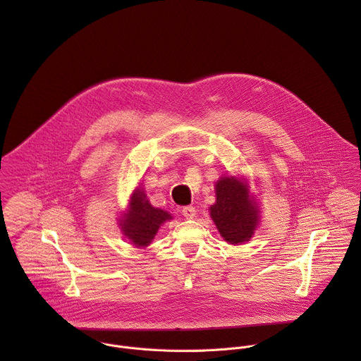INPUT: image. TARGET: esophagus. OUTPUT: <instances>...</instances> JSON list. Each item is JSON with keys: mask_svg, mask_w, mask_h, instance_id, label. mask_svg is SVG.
<instances>
[{"mask_svg": "<svg viewBox=\"0 0 361 361\" xmlns=\"http://www.w3.org/2000/svg\"><path fill=\"white\" fill-rule=\"evenodd\" d=\"M181 213H183V216L187 219V220H191V219H194L195 217V209L192 207V205H187V207H184L183 210H181Z\"/></svg>", "mask_w": 361, "mask_h": 361, "instance_id": "1", "label": "esophagus"}]
</instances>
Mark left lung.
<instances>
[{
	"instance_id": "obj_1",
	"label": "left lung",
	"mask_w": 361,
	"mask_h": 361,
	"mask_svg": "<svg viewBox=\"0 0 361 361\" xmlns=\"http://www.w3.org/2000/svg\"><path fill=\"white\" fill-rule=\"evenodd\" d=\"M209 212L220 235L234 245L250 241L260 224V204L241 176H223L216 181V202Z\"/></svg>"
}]
</instances>
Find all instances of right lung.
I'll return each instance as SVG.
<instances>
[{"label":"right lung","instance_id":"add662e5","mask_svg":"<svg viewBox=\"0 0 361 361\" xmlns=\"http://www.w3.org/2000/svg\"><path fill=\"white\" fill-rule=\"evenodd\" d=\"M173 220V216L151 205L142 187H137L130 195L126 212L118 219L123 235L137 248H145L157 235L160 227Z\"/></svg>","mask_w":361,"mask_h":361}]
</instances>
